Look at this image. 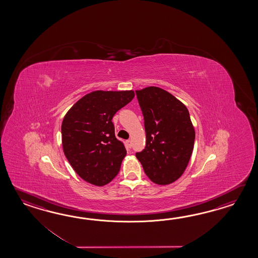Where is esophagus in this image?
<instances>
[{
  "label": "esophagus",
  "mask_w": 258,
  "mask_h": 258,
  "mask_svg": "<svg viewBox=\"0 0 258 258\" xmlns=\"http://www.w3.org/2000/svg\"><path fill=\"white\" fill-rule=\"evenodd\" d=\"M126 147L128 148H132V141L131 140H127L126 141Z\"/></svg>",
  "instance_id": "34e87169"
}]
</instances>
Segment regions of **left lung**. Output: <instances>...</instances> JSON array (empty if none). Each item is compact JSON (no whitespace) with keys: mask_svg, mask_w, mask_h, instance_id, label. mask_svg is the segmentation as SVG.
<instances>
[{"mask_svg":"<svg viewBox=\"0 0 258 258\" xmlns=\"http://www.w3.org/2000/svg\"><path fill=\"white\" fill-rule=\"evenodd\" d=\"M147 137L136 154L151 181L166 185L178 180L192 156L196 132L186 106L158 87L136 90Z\"/></svg>","mask_w":258,"mask_h":258,"instance_id":"8db88e82","label":"left lung"}]
</instances>
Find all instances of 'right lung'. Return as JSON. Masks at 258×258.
I'll list each match as a JSON object with an SVG mask.
<instances>
[{"label":"right lung","instance_id":"1","mask_svg":"<svg viewBox=\"0 0 258 258\" xmlns=\"http://www.w3.org/2000/svg\"><path fill=\"white\" fill-rule=\"evenodd\" d=\"M134 97L133 90H96L67 111L61 122L62 149L83 180L103 186L118 174L126 149L116 138L111 120Z\"/></svg>","mask_w":258,"mask_h":258}]
</instances>
